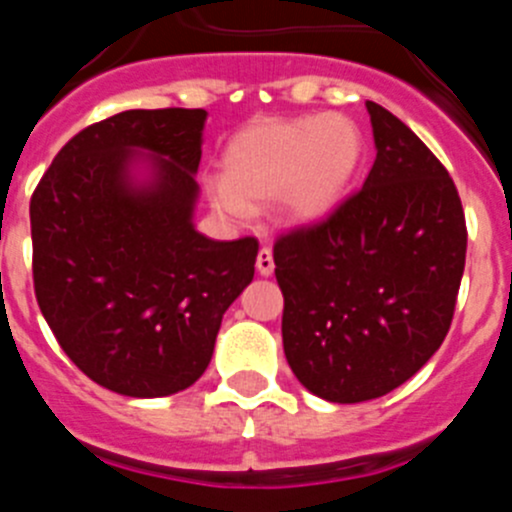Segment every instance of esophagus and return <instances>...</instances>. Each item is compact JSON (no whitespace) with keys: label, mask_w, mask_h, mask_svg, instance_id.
<instances>
[{"label":"esophagus","mask_w":512,"mask_h":512,"mask_svg":"<svg viewBox=\"0 0 512 512\" xmlns=\"http://www.w3.org/2000/svg\"><path fill=\"white\" fill-rule=\"evenodd\" d=\"M256 269H259L261 277H269L274 274V253L269 246H261L259 256H256Z\"/></svg>","instance_id":"1"}]
</instances>
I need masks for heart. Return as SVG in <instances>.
Wrapping results in <instances>:
<instances>
[{"label": "heart", "instance_id": "1", "mask_svg": "<svg viewBox=\"0 0 512 512\" xmlns=\"http://www.w3.org/2000/svg\"><path fill=\"white\" fill-rule=\"evenodd\" d=\"M361 156L364 138L346 115L256 117L228 140L212 205L246 217L251 205L279 197L287 217L318 223L343 202Z\"/></svg>", "mask_w": 512, "mask_h": 512}]
</instances>
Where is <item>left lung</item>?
I'll return each mask as SVG.
<instances>
[{"label":"left lung","mask_w":512,"mask_h":512,"mask_svg":"<svg viewBox=\"0 0 512 512\" xmlns=\"http://www.w3.org/2000/svg\"><path fill=\"white\" fill-rule=\"evenodd\" d=\"M377 158L364 187L274 243L284 356L312 395L364 402L408 382L454 320L467 220L446 166L366 102Z\"/></svg>","instance_id":"left-lung-1"}]
</instances>
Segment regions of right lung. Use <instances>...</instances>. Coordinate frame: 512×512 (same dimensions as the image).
I'll return each instance as SVG.
<instances>
[{
    "label": "right lung",
    "instance_id": "right-lung-1",
    "mask_svg": "<svg viewBox=\"0 0 512 512\" xmlns=\"http://www.w3.org/2000/svg\"><path fill=\"white\" fill-rule=\"evenodd\" d=\"M205 110H125L76 133L30 200L33 287L58 346L117 395L187 390L253 279L259 241H210L192 225ZM157 179L135 190L132 151Z\"/></svg>",
    "mask_w": 512,
    "mask_h": 512
}]
</instances>
